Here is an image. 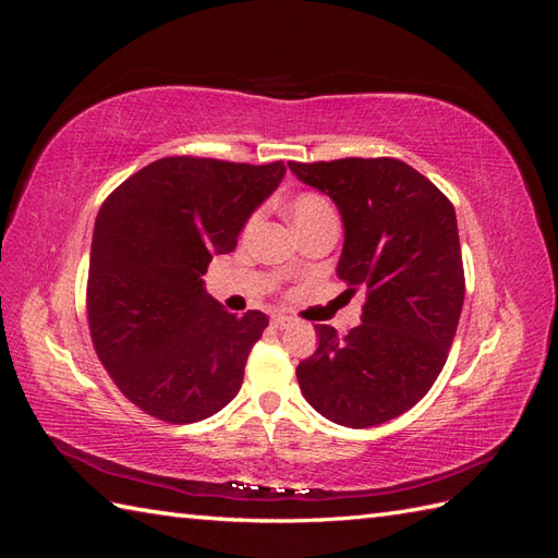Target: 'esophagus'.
Listing matches in <instances>:
<instances>
[{
	"label": "esophagus",
	"instance_id": "1",
	"mask_svg": "<svg viewBox=\"0 0 558 558\" xmlns=\"http://www.w3.org/2000/svg\"><path fill=\"white\" fill-rule=\"evenodd\" d=\"M272 326L279 328V330H283V328L293 326V318H291V316H283V314H275V316H272Z\"/></svg>",
	"mask_w": 558,
	"mask_h": 558
}]
</instances>
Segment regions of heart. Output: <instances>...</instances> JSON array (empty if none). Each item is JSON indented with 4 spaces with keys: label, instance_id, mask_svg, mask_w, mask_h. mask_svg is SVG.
Masks as SVG:
<instances>
[{
    "label": "heart",
    "instance_id": "heart-1",
    "mask_svg": "<svg viewBox=\"0 0 558 558\" xmlns=\"http://www.w3.org/2000/svg\"><path fill=\"white\" fill-rule=\"evenodd\" d=\"M289 214L293 218L295 228L300 230V228H305V226L318 221V218L330 216L332 207L328 205V199L324 195H318V193H300V195H295L289 202ZM253 226H256V218H251V221L246 223L244 234H248L253 230Z\"/></svg>",
    "mask_w": 558,
    "mask_h": 558
}]
</instances>
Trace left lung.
<instances>
[{
  "label": "left lung",
  "mask_w": 558,
  "mask_h": 558,
  "mask_svg": "<svg viewBox=\"0 0 558 558\" xmlns=\"http://www.w3.org/2000/svg\"><path fill=\"white\" fill-rule=\"evenodd\" d=\"M326 193L344 223L337 277L367 291L347 337L316 326L318 349L298 365L312 408L349 428L379 426L424 398L449 356L465 277L451 202L396 158L289 162Z\"/></svg>",
  "instance_id": "1"
}]
</instances>
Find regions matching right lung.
Segmentation results:
<instances>
[{"instance_id": "add662e5", "label": "right lung", "mask_w": 558, "mask_h": 558, "mask_svg": "<svg viewBox=\"0 0 558 558\" xmlns=\"http://www.w3.org/2000/svg\"><path fill=\"white\" fill-rule=\"evenodd\" d=\"M286 174L269 165L160 158L132 174L97 214L88 324L121 393L167 424H195L238 396L267 316L230 314L202 275L230 253Z\"/></svg>"}]
</instances>
